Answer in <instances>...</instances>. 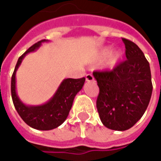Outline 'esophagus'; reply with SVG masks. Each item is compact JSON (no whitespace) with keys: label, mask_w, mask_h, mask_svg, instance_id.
<instances>
[{"label":"esophagus","mask_w":161,"mask_h":161,"mask_svg":"<svg viewBox=\"0 0 161 161\" xmlns=\"http://www.w3.org/2000/svg\"><path fill=\"white\" fill-rule=\"evenodd\" d=\"M86 80L87 81V82H92V81L94 80V76H93V75H91V74H87L86 75Z\"/></svg>","instance_id":"1"}]
</instances>
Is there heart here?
<instances>
[{
	"mask_svg": "<svg viewBox=\"0 0 161 161\" xmlns=\"http://www.w3.org/2000/svg\"><path fill=\"white\" fill-rule=\"evenodd\" d=\"M109 53H110V47H105V48H103L101 51V53H100V58H103L107 57L109 55ZM122 55V52L119 51V50L111 53V54L109 55L108 59L106 61V67H109V68H113V67H115L116 65L119 63L120 59H121Z\"/></svg>",
	"mask_w": 161,
	"mask_h": 161,
	"instance_id": "obj_1",
	"label": "heart"
}]
</instances>
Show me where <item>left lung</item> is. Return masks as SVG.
<instances>
[{"mask_svg":"<svg viewBox=\"0 0 161 161\" xmlns=\"http://www.w3.org/2000/svg\"><path fill=\"white\" fill-rule=\"evenodd\" d=\"M122 41L126 60L111 71L93 73L99 86L96 107L101 122L114 130L131 128L144 114L152 94L150 64L143 52L129 39Z\"/></svg>","mask_w":161,"mask_h":161,"instance_id":"8db88e82","label":"left lung"}]
</instances>
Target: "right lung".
Here are the masks:
<instances>
[{
  "instance_id": "obj_1",
  "label": "right lung",
  "mask_w": 161,
  "mask_h": 161,
  "mask_svg": "<svg viewBox=\"0 0 161 161\" xmlns=\"http://www.w3.org/2000/svg\"><path fill=\"white\" fill-rule=\"evenodd\" d=\"M47 39L40 40L31 46L18 59L14 72L11 76V97L19 115L29 126L40 130L55 129L66 121L72 107L76 94L83 88L86 78H67L61 82L60 86L48 101L40 105H27L20 101L16 92V72L27 54L34 52Z\"/></svg>"
}]
</instances>
